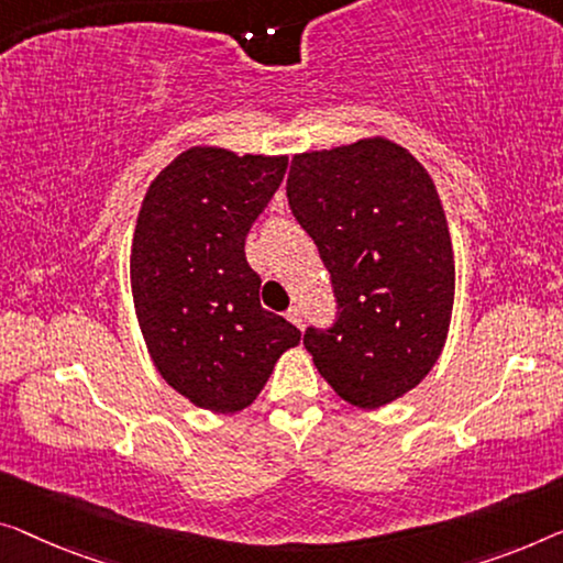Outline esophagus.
Segmentation results:
<instances>
[{
  "label": "esophagus",
  "mask_w": 563,
  "mask_h": 563,
  "mask_svg": "<svg viewBox=\"0 0 563 563\" xmlns=\"http://www.w3.org/2000/svg\"><path fill=\"white\" fill-rule=\"evenodd\" d=\"M285 318H288V321L296 325V329H303V313H300L298 306H290L288 310H285Z\"/></svg>",
  "instance_id": "esophagus-1"
}]
</instances>
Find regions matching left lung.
<instances>
[{"label": "left lung", "instance_id": "obj_1", "mask_svg": "<svg viewBox=\"0 0 563 563\" xmlns=\"http://www.w3.org/2000/svg\"><path fill=\"white\" fill-rule=\"evenodd\" d=\"M288 201L329 267L339 318L303 346L343 401L376 409L438 362L455 300V257L432 176L384 136L296 154Z\"/></svg>", "mask_w": 563, "mask_h": 563}]
</instances>
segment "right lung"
Wrapping results in <instances>:
<instances>
[{
	"instance_id": "add662e5",
	"label": "right lung",
	"mask_w": 563,
	"mask_h": 563,
	"mask_svg": "<svg viewBox=\"0 0 563 563\" xmlns=\"http://www.w3.org/2000/svg\"><path fill=\"white\" fill-rule=\"evenodd\" d=\"M288 156L181 151L148 184L131 245L133 308L164 382L191 405H253L300 331L260 306L245 238L280 187Z\"/></svg>"
}]
</instances>
